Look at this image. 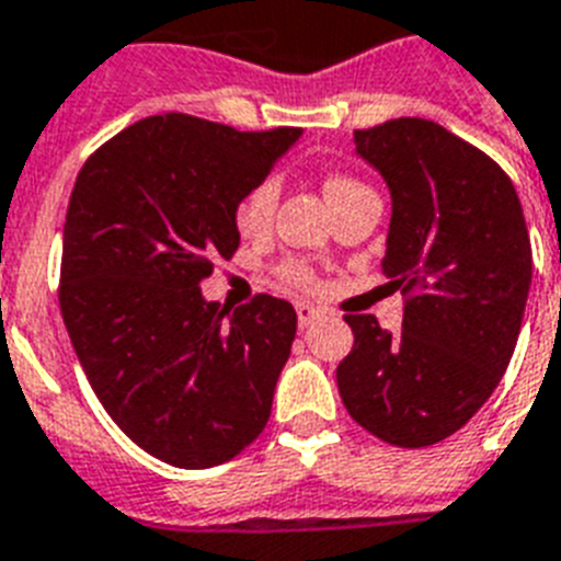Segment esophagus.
<instances>
[{
  "label": "esophagus",
  "mask_w": 561,
  "mask_h": 561,
  "mask_svg": "<svg viewBox=\"0 0 561 561\" xmlns=\"http://www.w3.org/2000/svg\"><path fill=\"white\" fill-rule=\"evenodd\" d=\"M317 317H320V311H317L314 306H308V302H297L299 329H308V325H314V323H317Z\"/></svg>",
  "instance_id": "obj_1"
}]
</instances>
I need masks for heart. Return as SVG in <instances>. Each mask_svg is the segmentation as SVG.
Returning <instances> with one entry per match:
<instances>
[{
    "label": "heart",
    "mask_w": 561,
    "mask_h": 561,
    "mask_svg": "<svg viewBox=\"0 0 561 561\" xmlns=\"http://www.w3.org/2000/svg\"><path fill=\"white\" fill-rule=\"evenodd\" d=\"M358 192H367V186H364L360 180L346 178V174H334V178L325 180V197H329V203ZM276 203H279V183H276V178L259 180V183L238 201L236 227L241 229L244 236H259V232H264V229L271 227ZM276 273H279L285 282H290V285H297V288H314L317 285L314 267H311L306 259H285V262L276 267Z\"/></svg>",
    "instance_id": "heart-1"
}]
</instances>
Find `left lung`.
Listing matches in <instances>:
<instances>
[{
    "label": "left lung",
    "mask_w": 561,
    "mask_h": 561,
    "mask_svg": "<svg viewBox=\"0 0 561 561\" xmlns=\"http://www.w3.org/2000/svg\"><path fill=\"white\" fill-rule=\"evenodd\" d=\"M355 151L390 188L381 267L408 299L399 334L373 314H346L355 343L337 387L369 434L425 448L460 431L510 367L530 294V236L504 169L436 122L355 130Z\"/></svg>",
    "instance_id": "8db88e82"
}]
</instances>
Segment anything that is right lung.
Returning <instances> with one entry per match:
<instances>
[{
    "label": "right lung",
    "mask_w": 561,
    "mask_h": 561,
    "mask_svg": "<svg viewBox=\"0 0 561 561\" xmlns=\"http://www.w3.org/2000/svg\"><path fill=\"white\" fill-rule=\"evenodd\" d=\"M299 134L148 116L75 180L57 294L66 332L113 422L178 469L232 460L271 419L297 311L259 294L229 314L201 282L238 250V201Z\"/></svg>",
    "instance_id": "right-lung-1"
}]
</instances>
